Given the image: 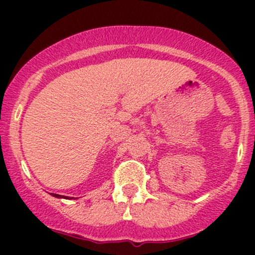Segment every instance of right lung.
Wrapping results in <instances>:
<instances>
[{"label":"right lung","mask_w":255,"mask_h":255,"mask_svg":"<svg viewBox=\"0 0 255 255\" xmlns=\"http://www.w3.org/2000/svg\"><path fill=\"white\" fill-rule=\"evenodd\" d=\"M53 195V196H55V197H64V196H61V195H56V194H51ZM64 199H68V197H64Z\"/></svg>","instance_id":"right-lung-1"}]
</instances>
